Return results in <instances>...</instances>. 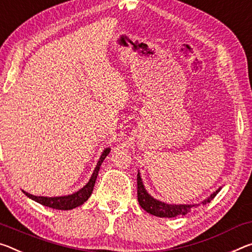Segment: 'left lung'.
Returning <instances> with one entry per match:
<instances>
[{
    "label": "left lung",
    "mask_w": 252,
    "mask_h": 252,
    "mask_svg": "<svg viewBox=\"0 0 252 252\" xmlns=\"http://www.w3.org/2000/svg\"><path fill=\"white\" fill-rule=\"evenodd\" d=\"M137 184H138V202L146 212L155 215L158 218H176L178 215H185L190 212L191 207H196L199 204L189 205V204H167L154 198L150 194H148L145 186H143L142 179L140 177V173H138L137 176ZM221 190V187L218 190H215L213 194H211L210 197L202 202L203 205L210 203L212 199L217 196V194Z\"/></svg>",
    "instance_id": "8db88e82"
}]
</instances>
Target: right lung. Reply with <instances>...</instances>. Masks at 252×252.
Segmentation results:
<instances>
[{"label":"right lung","instance_id":"right-lung-1","mask_svg":"<svg viewBox=\"0 0 252 252\" xmlns=\"http://www.w3.org/2000/svg\"><path fill=\"white\" fill-rule=\"evenodd\" d=\"M110 150H111L110 148H106V149H104V151H103L101 155V157H99V160L97 162L96 167H95L93 174H92L89 183H87L86 185L83 187V189L77 190L74 194L66 195V196L46 197V196H34V195L27 193V191H25V190H22V191L27 195L28 197L33 199V201H35V202H38L39 204H41V205L51 207V209H56V210H73V209H75V207L84 204V202H86L92 195V191H93L95 182H96V178L98 175L99 167H101L103 160L106 158V156L109 155Z\"/></svg>","mask_w":252,"mask_h":252}]
</instances>
